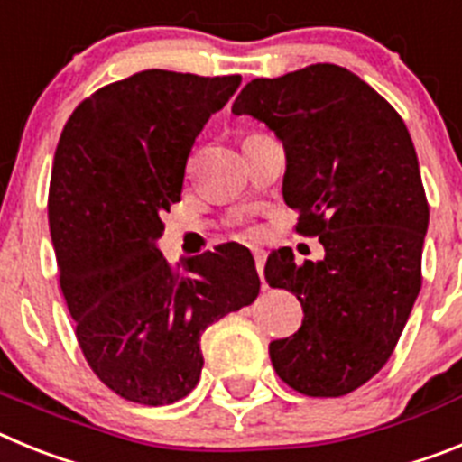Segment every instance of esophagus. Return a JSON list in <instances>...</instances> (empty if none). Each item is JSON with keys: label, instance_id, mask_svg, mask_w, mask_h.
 <instances>
[{"label": "esophagus", "instance_id": "34e87169", "mask_svg": "<svg viewBox=\"0 0 462 462\" xmlns=\"http://www.w3.org/2000/svg\"><path fill=\"white\" fill-rule=\"evenodd\" d=\"M254 261H256V273H259L261 282H263V287H266V280H263V263H266V254H263V250H254Z\"/></svg>", "mask_w": 462, "mask_h": 462}]
</instances>
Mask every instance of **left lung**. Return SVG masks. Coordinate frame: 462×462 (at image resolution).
Segmentation results:
<instances>
[{
    "label": "left lung",
    "mask_w": 462,
    "mask_h": 462,
    "mask_svg": "<svg viewBox=\"0 0 462 462\" xmlns=\"http://www.w3.org/2000/svg\"><path fill=\"white\" fill-rule=\"evenodd\" d=\"M280 138L282 196L296 231L319 236L324 259L296 266L282 247L266 282L300 300L303 324L268 352L298 393L337 398L389 361L421 289L428 201L405 122L356 73L310 64L256 79L231 108Z\"/></svg>",
    "instance_id": "1"
}]
</instances>
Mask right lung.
I'll return each mask as SVG.
<instances>
[{
    "label": "right lung",
    "instance_id": "1",
    "mask_svg": "<svg viewBox=\"0 0 462 462\" xmlns=\"http://www.w3.org/2000/svg\"><path fill=\"white\" fill-rule=\"evenodd\" d=\"M240 76L148 69L73 110L57 143L48 222L60 287L94 374L159 407L191 393L203 330L250 305L259 275L238 243L169 266L162 212L180 201L187 157Z\"/></svg>",
    "mask_w": 462,
    "mask_h": 462
}]
</instances>
